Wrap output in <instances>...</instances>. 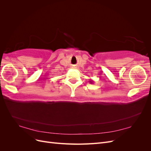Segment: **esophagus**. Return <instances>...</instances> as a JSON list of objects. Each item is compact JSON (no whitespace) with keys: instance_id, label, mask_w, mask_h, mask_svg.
<instances>
[{"instance_id":"obj_1","label":"esophagus","mask_w":151,"mask_h":151,"mask_svg":"<svg viewBox=\"0 0 151 151\" xmlns=\"http://www.w3.org/2000/svg\"><path fill=\"white\" fill-rule=\"evenodd\" d=\"M73 68H76V67H73Z\"/></svg>"}]
</instances>
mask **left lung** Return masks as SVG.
Wrapping results in <instances>:
<instances>
[{"instance_id": "obj_1", "label": "left lung", "mask_w": 151, "mask_h": 151, "mask_svg": "<svg viewBox=\"0 0 151 151\" xmlns=\"http://www.w3.org/2000/svg\"><path fill=\"white\" fill-rule=\"evenodd\" d=\"M89 83H91V84H93V83H94V81H93L92 79H90V80L89 81Z\"/></svg>"}]
</instances>
